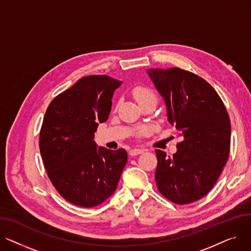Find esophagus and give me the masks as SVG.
<instances>
[{
	"instance_id": "34e87169",
	"label": "esophagus",
	"mask_w": 251,
	"mask_h": 251,
	"mask_svg": "<svg viewBox=\"0 0 251 251\" xmlns=\"http://www.w3.org/2000/svg\"><path fill=\"white\" fill-rule=\"evenodd\" d=\"M143 151H144V150H141V149H134V150H131V151H129V154L134 156V155H137V154L142 153Z\"/></svg>"
}]
</instances>
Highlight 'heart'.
Here are the masks:
<instances>
[{
    "label": "heart",
    "instance_id": "heart-1",
    "mask_svg": "<svg viewBox=\"0 0 251 251\" xmlns=\"http://www.w3.org/2000/svg\"><path fill=\"white\" fill-rule=\"evenodd\" d=\"M131 92H132L133 98L136 100V101L139 103V105L146 103L148 101H156L155 92L148 86L136 85L132 88ZM144 133H146V129H143V128L139 129L137 132L138 135H142Z\"/></svg>",
    "mask_w": 251,
    "mask_h": 251
}]
</instances>
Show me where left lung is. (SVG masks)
<instances>
[{
	"label": "left lung",
	"instance_id": "8db88e82",
	"mask_svg": "<svg viewBox=\"0 0 251 251\" xmlns=\"http://www.w3.org/2000/svg\"><path fill=\"white\" fill-rule=\"evenodd\" d=\"M148 72L166 101L169 122L183 137L173 156L155 150L157 189L176 204L194 202L212 190L228 161V112L218 92L199 75L180 68Z\"/></svg>",
	"mask_w": 251,
	"mask_h": 251
}]
</instances>
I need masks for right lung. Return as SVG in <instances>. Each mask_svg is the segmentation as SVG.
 I'll use <instances>...</instances> for the list:
<instances>
[{
  "mask_svg": "<svg viewBox=\"0 0 251 251\" xmlns=\"http://www.w3.org/2000/svg\"><path fill=\"white\" fill-rule=\"evenodd\" d=\"M121 81L108 75L84 76L50 101L39 132L48 177L72 204L94 207L115 192L127 163L123 149H97L99 123L108 120Z\"/></svg>",
  "mask_w": 251,
  "mask_h": 251,
  "instance_id": "add662e5",
  "label": "right lung"
}]
</instances>
